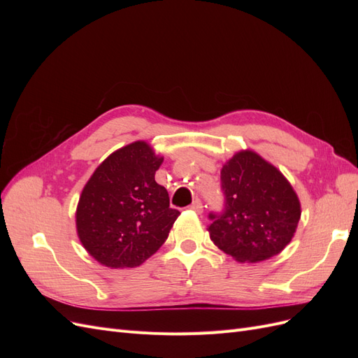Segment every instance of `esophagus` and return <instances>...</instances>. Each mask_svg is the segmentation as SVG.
<instances>
[{
	"mask_svg": "<svg viewBox=\"0 0 358 358\" xmlns=\"http://www.w3.org/2000/svg\"><path fill=\"white\" fill-rule=\"evenodd\" d=\"M189 209L192 210V212H196V213H201L203 212V204H201V201L199 200V199H196V200H194L192 201V204L189 206Z\"/></svg>",
	"mask_w": 358,
	"mask_h": 358,
	"instance_id": "esophagus-1",
	"label": "esophagus"
}]
</instances>
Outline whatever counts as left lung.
<instances>
[{
	"mask_svg": "<svg viewBox=\"0 0 358 358\" xmlns=\"http://www.w3.org/2000/svg\"><path fill=\"white\" fill-rule=\"evenodd\" d=\"M224 210L210 213L212 242L241 263L278 255L294 237L301 215L291 183L254 150H241L221 169Z\"/></svg>",
	"mask_w": 358,
	"mask_h": 358,
	"instance_id": "left-lung-1",
	"label": "left lung"
}]
</instances>
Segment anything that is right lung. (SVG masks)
I'll list each match as a JSON object with an SVG mask.
<instances>
[{"label": "right lung", "mask_w": 358, "mask_h": 358, "mask_svg": "<svg viewBox=\"0 0 358 358\" xmlns=\"http://www.w3.org/2000/svg\"><path fill=\"white\" fill-rule=\"evenodd\" d=\"M162 157L129 143L95 169L80 194L76 229L86 251L106 267H137L155 254L180 215L155 182Z\"/></svg>", "instance_id": "add662e5"}]
</instances>
